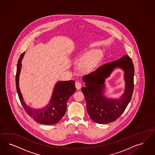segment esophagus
Wrapping results in <instances>:
<instances>
[{
    "mask_svg": "<svg viewBox=\"0 0 155 155\" xmlns=\"http://www.w3.org/2000/svg\"><path fill=\"white\" fill-rule=\"evenodd\" d=\"M75 86L77 89L79 90L81 88V87H82V84H81V82H78V81H77V82H75Z\"/></svg>",
    "mask_w": 155,
    "mask_h": 155,
    "instance_id": "1",
    "label": "esophagus"
}]
</instances>
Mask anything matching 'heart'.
<instances>
[{
  "label": "heart",
  "instance_id": "1",
  "mask_svg": "<svg viewBox=\"0 0 155 155\" xmlns=\"http://www.w3.org/2000/svg\"><path fill=\"white\" fill-rule=\"evenodd\" d=\"M102 56L103 53L100 50L84 52V56L81 58L78 64L79 71L82 73L90 72L98 64Z\"/></svg>",
  "mask_w": 155,
  "mask_h": 155
}]
</instances>
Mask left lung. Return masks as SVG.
<instances>
[{"mask_svg":"<svg viewBox=\"0 0 155 155\" xmlns=\"http://www.w3.org/2000/svg\"><path fill=\"white\" fill-rule=\"evenodd\" d=\"M124 71L125 89L121 96L117 99L105 97V81L115 68ZM134 66L130 57L124 56L117 60L100 66L82 80L85 87L81 88L86 102L87 111L90 117L99 124H108L119 117L130 102L134 90Z\"/></svg>","mask_w":155,"mask_h":155,"instance_id":"obj_1","label":"left lung"}]
</instances>
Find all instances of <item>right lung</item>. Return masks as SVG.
<instances>
[{
  "instance_id": "add662e5",
  "label": "right lung",
  "mask_w": 155,
  "mask_h": 155,
  "mask_svg": "<svg viewBox=\"0 0 155 155\" xmlns=\"http://www.w3.org/2000/svg\"><path fill=\"white\" fill-rule=\"evenodd\" d=\"M25 52L20 57L17 64L16 86L19 99L25 111L35 121L45 125H52L59 122L65 114L68 99L75 93V83L73 80L58 81L52 92L49 103L41 108L29 107L24 101L19 87V77L21 69V61Z\"/></svg>"
}]
</instances>
